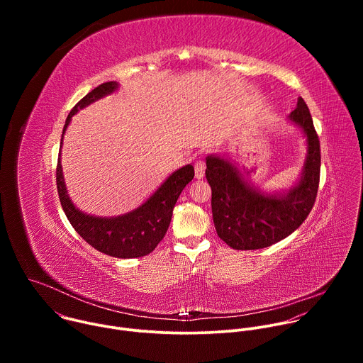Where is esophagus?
<instances>
[{
    "instance_id": "34e87169",
    "label": "esophagus",
    "mask_w": 363,
    "mask_h": 363,
    "mask_svg": "<svg viewBox=\"0 0 363 363\" xmlns=\"http://www.w3.org/2000/svg\"><path fill=\"white\" fill-rule=\"evenodd\" d=\"M195 178L202 179L205 175V162L203 161H196L195 162Z\"/></svg>"
}]
</instances>
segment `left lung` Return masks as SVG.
Returning a JSON list of instances; mask_svg holds the SVG:
<instances>
[{
	"instance_id": "8db88e82",
	"label": "left lung",
	"mask_w": 363,
	"mask_h": 363,
	"mask_svg": "<svg viewBox=\"0 0 363 363\" xmlns=\"http://www.w3.org/2000/svg\"><path fill=\"white\" fill-rule=\"evenodd\" d=\"M289 121L301 129L307 143L303 171L289 191L264 192L230 160L220 155L206 157L214 225L218 237L234 250H258L279 242L296 231L313 208L320 178V143L301 97Z\"/></svg>"
}]
</instances>
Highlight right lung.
Segmentation results:
<instances>
[{
	"mask_svg": "<svg viewBox=\"0 0 363 363\" xmlns=\"http://www.w3.org/2000/svg\"><path fill=\"white\" fill-rule=\"evenodd\" d=\"M119 84L108 82L97 86L87 93L69 113L63 135L73 118L80 109L89 106L90 103L101 99L103 96L116 91ZM63 135L60 147L63 145ZM194 167L185 165L172 172L161 186L155 191L138 208L118 217H94L82 213L72 202L65 184L63 169L60 164V155L56 169V181L59 198L63 211L77 231V234L91 247L118 258H136L152 252L161 240L165 237L171 224L174 206L182 189L192 181Z\"/></svg>",
	"mask_w": 363,
	"mask_h": 363,
	"instance_id": "1",
	"label": "right lung"
}]
</instances>
